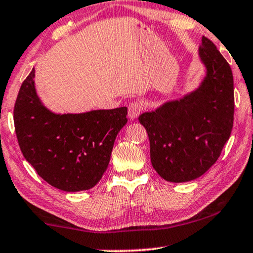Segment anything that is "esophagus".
<instances>
[{"label": "esophagus", "instance_id": "obj_1", "mask_svg": "<svg viewBox=\"0 0 253 253\" xmlns=\"http://www.w3.org/2000/svg\"><path fill=\"white\" fill-rule=\"evenodd\" d=\"M141 110H143V105L140 102L134 101L130 103L129 107H127V116H129L130 120H136L139 116Z\"/></svg>", "mask_w": 253, "mask_h": 253}]
</instances>
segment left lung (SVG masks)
Listing matches in <instances>:
<instances>
[{"label": "left lung", "instance_id": "8db88e82", "mask_svg": "<svg viewBox=\"0 0 253 253\" xmlns=\"http://www.w3.org/2000/svg\"><path fill=\"white\" fill-rule=\"evenodd\" d=\"M198 54L206 69L198 87L138 119L147 131L152 166L168 182H189L205 174L219 159L233 129L230 65L205 37Z\"/></svg>", "mask_w": 253, "mask_h": 253}]
</instances>
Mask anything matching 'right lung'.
Here are the masks:
<instances>
[{"label": "right lung", "mask_w": 253, "mask_h": 253, "mask_svg": "<svg viewBox=\"0 0 253 253\" xmlns=\"http://www.w3.org/2000/svg\"><path fill=\"white\" fill-rule=\"evenodd\" d=\"M34 69L23 82L13 110L17 139L38 175L67 192L88 190L108 167L114 141L127 122V108L56 114L43 106Z\"/></svg>", "instance_id": "right-lung-1"}]
</instances>
